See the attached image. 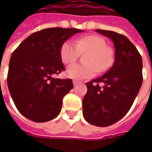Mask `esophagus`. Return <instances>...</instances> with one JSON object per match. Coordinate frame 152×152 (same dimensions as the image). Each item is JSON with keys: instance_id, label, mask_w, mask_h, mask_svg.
<instances>
[{"instance_id": "esophagus-1", "label": "esophagus", "mask_w": 152, "mask_h": 152, "mask_svg": "<svg viewBox=\"0 0 152 152\" xmlns=\"http://www.w3.org/2000/svg\"><path fill=\"white\" fill-rule=\"evenodd\" d=\"M73 85H79V84H80V82H79V81H77V80H73Z\"/></svg>"}]
</instances>
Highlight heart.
Returning a JSON list of instances; mask_svg holds the SVG:
<instances>
[{"label": "heart", "instance_id": "heart-1", "mask_svg": "<svg viewBox=\"0 0 152 152\" xmlns=\"http://www.w3.org/2000/svg\"><path fill=\"white\" fill-rule=\"evenodd\" d=\"M88 51L85 55L86 64H73L67 67V77L77 80L94 77L98 72L106 71L113 62V52L107 47V43L102 37L91 34L76 39L74 43L65 41L61 47L60 56L63 63L70 64L76 61L79 52Z\"/></svg>", "mask_w": 152, "mask_h": 152}]
</instances>
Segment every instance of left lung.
Returning <instances> with one entry per match:
<instances>
[{
    "instance_id": "obj_1",
    "label": "left lung",
    "mask_w": 152,
    "mask_h": 152,
    "mask_svg": "<svg viewBox=\"0 0 152 152\" xmlns=\"http://www.w3.org/2000/svg\"><path fill=\"white\" fill-rule=\"evenodd\" d=\"M113 40L115 61L102 77L87 83L83 115L92 125L107 127L129 111L142 85V58L130 40L113 31L96 29ZM100 83L104 85L101 87Z\"/></svg>"
}]
</instances>
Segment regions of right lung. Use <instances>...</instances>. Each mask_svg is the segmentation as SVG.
<instances>
[{
    "label": "right lung",
    "mask_w": 152,
    "mask_h": 152,
    "mask_svg": "<svg viewBox=\"0 0 152 152\" xmlns=\"http://www.w3.org/2000/svg\"><path fill=\"white\" fill-rule=\"evenodd\" d=\"M77 28H50L30 34L12 52L7 85L16 107L36 123L55 118L62 99L73 88L72 79L52 78L65 70L60 50Z\"/></svg>",
    "instance_id": "1"
}]
</instances>
